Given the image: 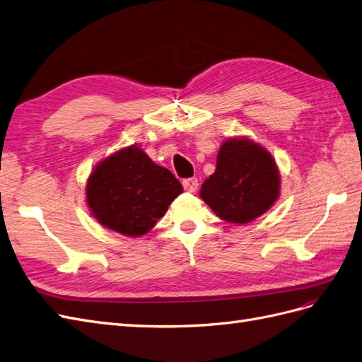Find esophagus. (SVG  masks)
Returning a JSON list of instances; mask_svg holds the SVG:
<instances>
[{
  "label": "esophagus",
  "instance_id": "34e87169",
  "mask_svg": "<svg viewBox=\"0 0 362 362\" xmlns=\"http://www.w3.org/2000/svg\"><path fill=\"white\" fill-rule=\"evenodd\" d=\"M182 185L185 191L188 192H196L197 188H199V180L196 177H191V179H183L182 180Z\"/></svg>",
  "mask_w": 362,
  "mask_h": 362
}]
</instances>
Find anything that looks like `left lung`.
Listing matches in <instances>:
<instances>
[{
    "label": "left lung",
    "mask_w": 362,
    "mask_h": 362,
    "mask_svg": "<svg viewBox=\"0 0 362 362\" xmlns=\"http://www.w3.org/2000/svg\"><path fill=\"white\" fill-rule=\"evenodd\" d=\"M203 202L229 223H249L280 197V171L272 154L247 137L221 144L217 166L203 182Z\"/></svg>",
    "instance_id": "left-lung-1"
}]
</instances>
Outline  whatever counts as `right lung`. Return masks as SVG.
I'll list each match as a JSON object with an SVG mask.
<instances>
[{"mask_svg":"<svg viewBox=\"0 0 362 362\" xmlns=\"http://www.w3.org/2000/svg\"><path fill=\"white\" fill-rule=\"evenodd\" d=\"M170 170L156 165L137 145L122 148L91 171L87 205L102 226L128 237H141L165 216L182 194Z\"/></svg>","mask_w":362,"mask_h":362,"instance_id":"right-lung-1","label":"right lung"}]
</instances>
